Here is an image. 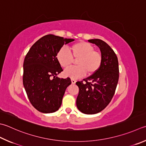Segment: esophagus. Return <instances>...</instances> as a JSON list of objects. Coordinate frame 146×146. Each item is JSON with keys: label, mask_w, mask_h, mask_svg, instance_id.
Instances as JSON below:
<instances>
[{"label": "esophagus", "mask_w": 146, "mask_h": 146, "mask_svg": "<svg viewBox=\"0 0 146 146\" xmlns=\"http://www.w3.org/2000/svg\"><path fill=\"white\" fill-rule=\"evenodd\" d=\"M71 81H72V84H75L76 82V81L75 80V79H71Z\"/></svg>", "instance_id": "1"}]
</instances>
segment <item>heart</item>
Masks as SVG:
<instances>
[{
  "mask_svg": "<svg viewBox=\"0 0 146 146\" xmlns=\"http://www.w3.org/2000/svg\"><path fill=\"white\" fill-rule=\"evenodd\" d=\"M71 53L65 48H60L56 54V58L60 65L67 68L72 64L74 58L78 66L67 68L64 72L65 77L72 79L82 78L86 72L93 75L98 72L102 63V56L91 44L80 41L71 46Z\"/></svg>",
  "mask_w": 146,
  "mask_h": 146,
  "instance_id": "heart-1",
  "label": "heart"
}]
</instances>
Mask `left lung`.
Segmentation results:
<instances>
[{
  "label": "left lung",
  "mask_w": 146,
  "mask_h": 146,
  "mask_svg": "<svg viewBox=\"0 0 146 146\" xmlns=\"http://www.w3.org/2000/svg\"><path fill=\"white\" fill-rule=\"evenodd\" d=\"M88 41L100 48L102 63L97 72L76 82L79 89L76 105L82 113L93 114L105 109L113 97L119 79V65L116 53L106 42L98 39Z\"/></svg>",
  "instance_id": "8db88e82"
}]
</instances>
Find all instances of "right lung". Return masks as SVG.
Returning <instances> with one entry per match:
<instances>
[{
    "mask_svg": "<svg viewBox=\"0 0 146 146\" xmlns=\"http://www.w3.org/2000/svg\"><path fill=\"white\" fill-rule=\"evenodd\" d=\"M74 39L53 34L41 37L32 46L24 60L23 83L32 105L39 112L51 113L61 106L69 78L56 76L63 71L56 54L64 44Z\"/></svg>",
    "mask_w": 146,
    "mask_h": 146,
    "instance_id": "obj_1",
    "label": "right lung"
}]
</instances>
